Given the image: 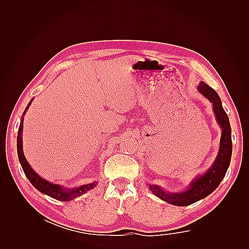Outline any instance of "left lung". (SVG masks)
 <instances>
[{"label": "left lung", "mask_w": 249, "mask_h": 249, "mask_svg": "<svg viewBox=\"0 0 249 249\" xmlns=\"http://www.w3.org/2000/svg\"><path fill=\"white\" fill-rule=\"evenodd\" d=\"M197 89L206 99L213 104V110L217 123L222 129L219 150H218V155L213 165L205 175L195 178L189 187L187 188V190L183 192L169 193L164 191L161 187L157 185H148L149 190L157 197L178 207L189 206L191 203L207 197L209 194L212 193L223 179L230 166L231 158V129L228 114L222 107L220 97L215 90L206 84L205 82H200Z\"/></svg>", "instance_id": "obj_1"}]
</instances>
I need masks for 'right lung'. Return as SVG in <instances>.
I'll return each mask as SVG.
<instances>
[{"mask_svg":"<svg viewBox=\"0 0 249 249\" xmlns=\"http://www.w3.org/2000/svg\"><path fill=\"white\" fill-rule=\"evenodd\" d=\"M33 99L30 101V103L28 104V106L26 107L24 114H22V117L20 119V124H19V127H18V160L19 163L21 165V168L24 170L26 177L28 178V179L31 183L37 190L49 195L50 197L55 198L57 200H61V201H70L72 200L73 198H76L80 195L84 194L85 192H87L88 190H91L92 188H94L96 186V183H91V184H86L83 186H79L76 188H70V189H66V188H63L62 186L57 185V184H53L48 182V180L43 179L41 177H39L37 173L32 169V167L30 166V164L28 163V161L26 160L24 152H22V124H24V115L26 114V111L29 109L30 105H31Z\"/></svg>","mask_w":249,"mask_h":249,"instance_id":"obj_1","label":"right lung"}]
</instances>
